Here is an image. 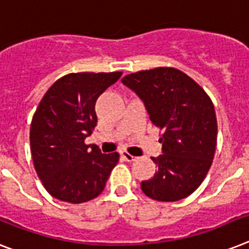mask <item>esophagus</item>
<instances>
[{
    "mask_svg": "<svg viewBox=\"0 0 249 249\" xmlns=\"http://www.w3.org/2000/svg\"><path fill=\"white\" fill-rule=\"evenodd\" d=\"M121 156H123V159H124L125 161H129V162H131V161H134V160L137 159V157L130 155V153L126 152V151H123V152H121Z\"/></svg>",
    "mask_w": 249,
    "mask_h": 249,
    "instance_id": "34e87169",
    "label": "esophagus"
}]
</instances>
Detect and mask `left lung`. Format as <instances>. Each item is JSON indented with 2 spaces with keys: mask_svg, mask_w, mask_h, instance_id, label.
Returning <instances> with one entry per match:
<instances>
[{
  "mask_svg": "<svg viewBox=\"0 0 249 249\" xmlns=\"http://www.w3.org/2000/svg\"><path fill=\"white\" fill-rule=\"evenodd\" d=\"M123 84L143 101L153 125L162 129L157 171L141 183L152 199L174 202L197 189L211 167L217 139L213 104L192 78L174 68L133 72Z\"/></svg>",
  "mask_w": 249,
  "mask_h": 249,
  "instance_id": "8db88e82",
  "label": "left lung"
}]
</instances>
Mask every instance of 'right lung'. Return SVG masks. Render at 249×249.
Returning a JSON list of instances; mask_svg holds the SVG:
<instances>
[{
    "instance_id": "right-lung-1",
    "label": "right lung",
    "mask_w": 249,
    "mask_h": 249,
    "mask_svg": "<svg viewBox=\"0 0 249 249\" xmlns=\"http://www.w3.org/2000/svg\"><path fill=\"white\" fill-rule=\"evenodd\" d=\"M123 75L72 72L54 82L30 125L34 167L52 197L70 203L90 201L104 191L119 153L104 155L84 139L97 125V98Z\"/></svg>"
}]
</instances>
